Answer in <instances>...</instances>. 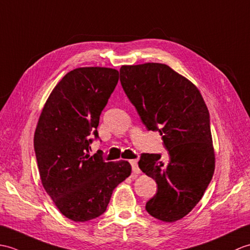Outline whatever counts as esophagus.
I'll use <instances>...</instances> for the list:
<instances>
[{
  "instance_id": "esophagus-1",
  "label": "esophagus",
  "mask_w": 250,
  "mask_h": 250,
  "mask_svg": "<svg viewBox=\"0 0 250 250\" xmlns=\"http://www.w3.org/2000/svg\"><path fill=\"white\" fill-rule=\"evenodd\" d=\"M130 165H131V169L134 173H138L139 172V168H138V160L137 159H132L130 160Z\"/></svg>"
}]
</instances>
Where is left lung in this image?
<instances>
[{"label":"left lung","instance_id":"8db88e82","mask_svg":"<svg viewBox=\"0 0 250 250\" xmlns=\"http://www.w3.org/2000/svg\"><path fill=\"white\" fill-rule=\"evenodd\" d=\"M120 81L147 130L158 131L168 151L143 153L139 168L157 183L147 213L166 223L184 217L201 200L212 180L215 154L209 113L198 88L159 63L122 66Z\"/></svg>","mask_w":250,"mask_h":250}]
</instances>
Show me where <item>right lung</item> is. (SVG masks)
I'll return each mask as SVG.
<instances>
[{
  "instance_id": "add662e5",
  "label": "right lung",
  "mask_w": 250,
  "mask_h": 250,
  "mask_svg": "<svg viewBox=\"0 0 250 250\" xmlns=\"http://www.w3.org/2000/svg\"><path fill=\"white\" fill-rule=\"evenodd\" d=\"M119 71L81 67L66 74L47 99L34 135L42 186L65 217L87 221L106 212L113 189L131 173L128 162L90 156L99 116Z\"/></svg>"
}]
</instances>
